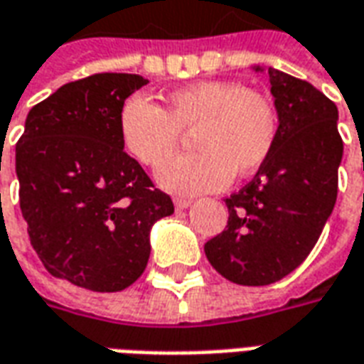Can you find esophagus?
<instances>
[{"label":"esophagus","instance_id":"esophagus-1","mask_svg":"<svg viewBox=\"0 0 364 364\" xmlns=\"http://www.w3.org/2000/svg\"><path fill=\"white\" fill-rule=\"evenodd\" d=\"M173 205L177 210H185V208H189V206L193 205V200H191V198H185V197H175Z\"/></svg>","mask_w":364,"mask_h":364}]
</instances>
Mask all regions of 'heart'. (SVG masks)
Listing matches in <instances>:
<instances>
[{"mask_svg":"<svg viewBox=\"0 0 364 364\" xmlns=\"http://www.w3.org/2000/svg\"><path fill=\"white\" fill-rule=\"evenodd\" d=\"M191 130L197 151L158 171L159 185L179 195L218 191L234 173L257 171L273 151L279 124L267 97L234 82H200L173 91L167 111L144 95L128 97L120 107L122 146L144 166H161Z\"/></svg>","mask_w":364,"mask_h":364,"instance_id":"heart-1","label":"heart"}]
</instances>
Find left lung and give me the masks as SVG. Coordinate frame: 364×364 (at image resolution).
I'll list each match as a JSON object with an SVG mask.
<instances>
[{
    "label": "left lung",
    "mask_w": 364,
    "mask_h": 364,
    "mask_svg": "<svg viewBox=\"0 0 364 364\" xmlns=\"http://www.w3.org/2000/svg\"><path fill=\"white\" fill-rule=\"evenodd\" d=\"M267 74L277 142L252 181L226 198L228 226L205 244L210 265L245 287L281 281L308 257L336 206L343 158L336 103L304 80Z\"/></svg>",
    "instance_id": "obj_1"
}]
</instances>
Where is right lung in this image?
I'll return each mask as SVG.
<instances>
[{
  "label": "right lung",
  "mask_w": 364,
  "mask_h": 364,
  "mask_svg": "<svg viewBox=\"0 0 364 364\" xmlns=\"http://www.w3.org/2000/svg\"><path fill=\"white\" fill-rule=\"evenodd\" d=\"M148 80L95 74L35 105L15 148L19 203L46 271L75 287L117 292L150 259L151 226L173 203L130 158L122 103Z\"/></svg>",
  "instance_id": "1"
}]
</instances>
